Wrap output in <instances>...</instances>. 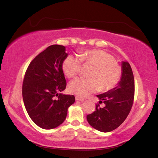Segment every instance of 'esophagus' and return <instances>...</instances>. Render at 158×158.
I'll return each mask as SVG.
<instances>
[{"label":"esophagus","instance_id":"1","mask_svg":"<svg viewBox=\"0 0 158 158\" xmlns=\"http://www.w3.org/2000/svg\"><path fill=\"white\" fill-rule=\"evenodd\" d=\"M75 99H76L77 101H80V102H84V99L79 98V97H78V96H76Z\"/></svg>","mask_w":158,"mask_h":158}]
</instances>
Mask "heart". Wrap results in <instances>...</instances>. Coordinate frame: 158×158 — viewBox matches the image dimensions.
<instances>
[{"mask_svg": "<svg viewBox=\"0 0 158 158\" xmlns=\"http://www.w3.org/2000/svg\"><path fill=\"white\" fill-rule=\"evenodd\" d=\"M84 65L92 66L89 79L78 77L69 84V90L80 97H86L98 90H108L118 82L121 75L120 66L109 53L103 50L93 49L79 52L77 56L69 55L64 59L62 69L68 78L79 74Z\"/></svg>", "mask_w": 158, "mask_h": 158, "instance_id": "heart-1", "label": "heart"}]
</instances>
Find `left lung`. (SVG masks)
<instances>
[{
    "label": "left lung",
    "mask_w": 158,
    "mask_h": 158,
    "mask_svg": "<svg viewBox=\"0 0 158 158\" xmlns=\"http://www.w3.org/2000/svg\"><path fill=\"white\" fill-rule=\"evenodd\" d=\"M135 95V79L130 63L122 61L121 79L116 87L98 95L99 103L95 111L86 116L91 126L102 132H109L119 127L126 119L132 108Z\"/></svg>",
    "instance_id": "8db88e82"
}]
</instances>
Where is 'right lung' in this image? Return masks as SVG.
<instances>
[{
  "instance_id": "right-lung-1",
  "label": "right lung",
  "mask_w": 158,
  "mask_h": 158,
  "mask_svg": "<svg viewBox=\"0 0 158 158\" xmlns=\"http://www.w3.org/2000/svg\"><path fill=\"white\" fill-rule=\"evenodd\" d=\"M65 47H48L31 61L22 86L23 100L29 116L37 126L50 130L65 121L74 95H63L66 80L62 64L68 53Z\"/></svg>"
}]
</instances>
